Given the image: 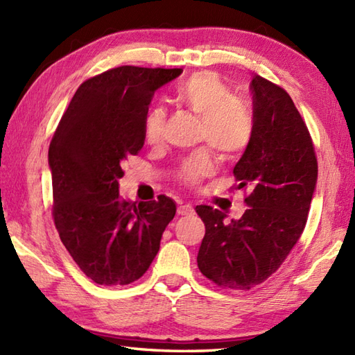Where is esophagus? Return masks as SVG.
Wrapping results in <instances>:
<instances>
[{"instance_id": "esophagus-1", "label": "esophagus", "mask_w": 355, "mask_h": 355, "mask_svg": "<svg viewBox=\"0 0 355 355\" xmlns=\"http://www.w3.org/2000/svg\"><path fill=\"white\" fill-rule=\"evenodd\" d=\"M177 214L182 215V216H184V215H193L195 210H193V207L191 205H182V206H178Z\"/></svg>"}]
</instances>
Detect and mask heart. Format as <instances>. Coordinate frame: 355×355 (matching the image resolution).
Returning a JSON list of instances; mask_svg holds the SVG:
<instances>
[{
  "label": "heart",
  "mask_w": 355,
  "mask_h": 355,
  "mask_svg": "<svg viewBox=\"0 0 355 355\" xmlns=\"http://www.w3.org/2000/svg\"><path fill=\"white\" fill-rule=\"evenodd\" d=\"M177 101L201 119L200 139L207 140L224 158L239 155L248 146L253 134L252 116L245 105L235 99L224 82L212 71H200L184 80L177 92ZM166 111L153 108L145 119V139L150 145L162 141ZM215 166L209 150L202 149L187 157L178 169L186 184H197L209 177Z\"/></svg>",
  "instance_id": "obj_1"
}]
</instances>
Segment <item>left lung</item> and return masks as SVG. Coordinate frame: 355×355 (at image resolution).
I'll return each instance as SVG.
<instances>
[{
  "label": "left lung",
  "instance_id": "1",
  "mask_svg": "<svg viewBox=\"0 0 355 355\" xmlns=\"http://www.w3.org/2000/svg\"><path fill=\"white\" fill-rule=\"evenodd\" d=\"M253 134L233 168L247 209L225 223L210 206L195 210L206 225L198 268L223 288L250 290L281 267L297 243L318 183V160L306 125L288 93L254 74Z\"/></svg>",
  "mask_w": 355,
  "mask_h": 355
}]
</instances>
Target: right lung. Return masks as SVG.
I'll use <instances>...</instances> for the list:
<instances>
[{
  "label": "right lung",
  "instance_id": "right-lung-1",
  "mask_svg": "<svg viewBox=\"0 0 355 355\" xmlns=\"http://www.w3.org/2000/svg\"><path fill=\"white\" fill-rule=\"evenodd\" d=\"M182 69L123 65L85 80L49 148L53 218L79 268L99 285H128L145 275L175 216V201L134 202L119 195L122 163L145 143L154 93Z\"/></svg>",
  "mask_w": 355,
  "mask_h": 355
}]
</instances>
